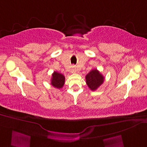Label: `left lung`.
Listing matches in <instances>:
<instances>
[{
    "mask_svg": "<svg viewBox=\"0 0 147 147\" xmlns=\"http://www.w3.org/2000/svg\"><path fill=\"white\" fill-rule=\"evenodd\" d=\"M104 77L96 69L91 70L86 76V82L91 91H95L103 84Z\"/></svg>",
    "mask_w": 147,
    "mask_h": 147,
    "instance_id": "obj_1",
    "label": "left lung"
}]
</instances>
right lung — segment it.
Wrapping results in <instances>:
<instances>
[{
  "mask_svg": "<svg viewBox=\"0 0 147 147\" xmlns=\"http://www.w3.org/2000/svg\"><path fill=\"white\" fill-rule=\"evenodd\" d=\"M64 82H65V77H64V75L57 73L56 71H54L52 74L51 84L54 88L60 89V88H62L64 86Z\"/></svg>",
  "mask_w": 147,
  "mask_h": 147,
  "instance_id": "obj_1",
  "label": "right lung"
}]
</instances>
